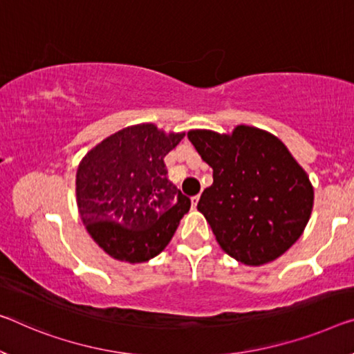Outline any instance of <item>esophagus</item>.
I'll use <instances>...</instances> for the list:
<instances>
[{
	"label": "esophagus",
	"mask_w": 354,
	"mask_h": 354,
	"mask_svg": "<svg viewBox=\"0 0 354 354\" xmlns=\"http://www.w3.org/2000/svg\"><path fill=\"white\" fill-rule=\"evenodd\" d=\"M198 203H199V194L192 196V205H193L194 209H196V205H198Z\"/></svg>",
	"instance_id": "obj_1"
}]
</instances>
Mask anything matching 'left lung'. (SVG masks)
Here are the masks:
<instances>
[{
  "label": "left lung",
  "instance_id": "left-lung-1",
  "mask_svg": "<svg viewBox=\"0 0 354 354\" xmlns=\"http://www.w3.org/2000/svg\"><path fill=\"white\" fill-rule=\"evenodd\" d=\"M188 139L214 169L198 210L223 252L261 266L292 247L312 215L313 187L286 145L248 124L223 134L189 129Z\"/></svg>",
  "mask_w": 354,
  "mask_h": 354
}]
</instances>
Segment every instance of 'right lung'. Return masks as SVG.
I'll list each match as a JSON object with an SVG mask.
<instances>
[{
    "label": "right lung",
    "instance_id": "add662e5",
    "mask_svg": "<svg viewBox=\"0 0 354 354\" xmlns=\"http://www.w3.org/2000/svg\"><path fill=\"white\" fill-rule=\"evenodd\" d=\"M185 133L131 124L79 162L75 199L91 239L113 259L145 263L166 248L192 201L167 180L165 156Z\"/></svg>",
    "mask_w": 354,
    "mask_h": 354
}]
</instances>
